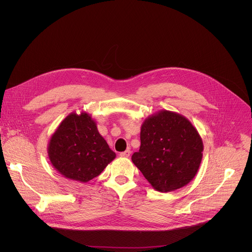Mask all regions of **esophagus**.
<instances>
[{"mask_svg":"<svg viewBox=\"0 0 252 252\" xmlns=\"http://www.w3.org/2000/svg\"><path fill=\"white\" fill-rule=\"evenodd\" d=\"M129 155H130V151H129V150H127V151L123 152V153H121V154H120V156H121V157H123V158H128V157H129Z\"/></svg>","mask_w":252,"mask_h":252,"instance_id":"1","label":"esophagus"}]
</instances>
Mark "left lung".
I'll return each mask as SVG.
<instances>
[{
  "label": "left lung",
  "mask_w": 252,
  "mask_h": 252,
  "mask_svg": "<svg viewBox=\"0 0 252 252\" xmlns=\"http://www.w3.org/2000/svg\"><path fill=\"white\" fill-rule=\"evenodd\" d=\"M202 152V139L188 119L160 111L143 122L139 151L131 160L155 189L168 192L195 176Z\"/></svg>",
  "instance_id": "obj_1"
}]
</instances>
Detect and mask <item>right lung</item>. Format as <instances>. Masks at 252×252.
I'll return each instance as SVG.
<instances>
[{
  "mask_svg": "<svg viewBox=\"0 0 252 252\" xmlns=\"http://www.w3.org/2000/svg\"><path fill=\"white\" fill-rule=\"evenodd\" d=\"M48 155L62 175L80 183L96 177L116 158L87 113H73L61 123L50 139Z\"/></svg>",
  "mask_w": 252,
  "mask_h": 252,
  "instance_id": "1",
  "label": "right lung"
}]
</instances>
